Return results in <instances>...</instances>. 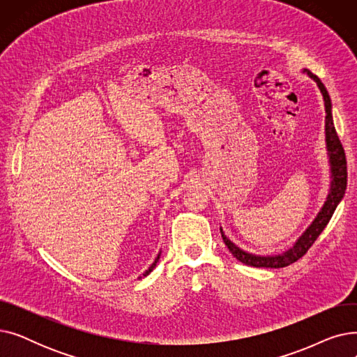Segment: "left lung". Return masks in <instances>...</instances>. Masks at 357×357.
<instances>
[{
  "label": "left lung",
  "mask_w": 357,
  "mask_h": 357,
  "mask_svg": "<svg viewBox=\"0 0 357 357\" xmlns=\"http://www.w3.org/2000/svg\"><path fill=\"white\" fill-rule=\"evenodd\" d=\"M303 73H307L311 79L317 84L318 89H320L324 107H326V126H324V133H326V149H327V156H328V165H330V190L327 194V198L323 204L321 210L318 211L317 217L312 220V222L305 229V231L299 236L294 245L278 255H255L249 253L246 250L240 249L236 246L234 243L224 234L222 227H220L221 237L226 243V246L231 252V255L240 260L241 264L253 268H285L294 261H296L299 257H303L307 250L312 246V243L317 240V237L321 234V231L326 229L328 224L333 213L335 211L337 205L340 204L342 198L344 197L346 185H347V166H346V155L343 146L339 140V136L335 133L334 123H333V114H331V100L328 92L324 86V84L320 81L317 75L311 73L308 69H303Z\"/></svg>",
  "instance_id": "1"
}]
</instances>
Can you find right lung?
<instances>
[{
	"label": "right lung",
	"mask_w": 357,
	"mask_h": 357,
	"mask_svg": "<svg viewBox=\"0 0 357 357\" xmlns=\"http://www.w3.org/2000/svg\"><path fill=\"white\" fill-rule=\"evenodd\" d=\"M159 257H160V252L158 253V256H156V259H155V261H153V264L149 266V269H147V271H146V272H144V273H143L142 276H147V275H149L150 272H152V271H153V269L156 268V265H158V261H159ZM142 276H139V279H142Z\"/></svg>",
	"instance_id": "add662e5"
}]
</instances>
